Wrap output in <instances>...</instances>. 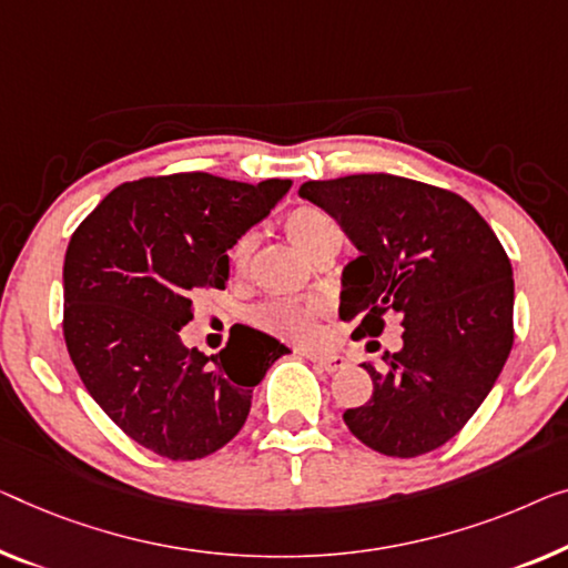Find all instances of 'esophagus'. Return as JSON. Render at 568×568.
Listing matches in <instances>:
<instances>
[{
  "mask_svg": "<svg viewBox=\"0 0 568 568\" xmlns=\"http://www.w3.org/2000/svg\"><path fill=\"white\" fill-rule=\"evenodd\" d=\"M311 362H316V365L326 372H338L346 367V359L342 354H311Z\"/></svg>",
  "mask_w": 568,
  "mask_h": 568,
  "instance_id": "obj_1",
  "label": "esophagus"
}]
</instances>
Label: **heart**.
<instances>
[{"label": "heart", "instance_id": "1", "mask_svg": "<svg viewBox=\"0 0 568 568\" xmlns=\"http://www.w3.org/2000/svg\"><path fill=\"white\" fill-rule=\"evenodd\" d=\"M285 234L293 242V247L303 252L308 260L318 257L328 247H338V224L326 211L316 206H301L287 214ZM255 240L242 236L232 250V267L236 273H244L252 260ZM257 321L277 336L293 338V342H311L316 336V313L293 303H270L257 313Z\"/></svg>", "mask_w": 568, "mask_h": 568}]
</instances>
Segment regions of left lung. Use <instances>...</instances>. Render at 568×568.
I'll return each mask as SVG.
<instances>
[{"instance_id":"1","label":"left lung","mask_w":568,"mask_h":568,"mask_svg":"<svg viewBox=\"0 0 568 568\" xmlns=\"http://www.w3.org/2000/svg\"><path fill=\"white\" fill-rule=\"evenodd\" d=\"M301 199L332 214L359 257L342 273L338 316L357 336L403 324V349L372 362V397L344 413L385 456L428 454L464 428L513 349V267L469 201L387 173L308 181Z\"/></svg>"}]
</instances>
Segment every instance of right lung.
<instances>
[{"label": "right lung", "mask_w": 568, "mask_h": 568, "mask_svg": "<svg viewBox=\"0 0 568 568\" xmlns=\"http://www.w3.org/2000/svg\"><path fill=\"white\" fill-rule=\"evenodd\" d=\"M209 173L122 183L83 219L65 250L63 336L99 408L132 442L193 462L240 434L252 390L291 349L257 328L216 357L185 349L193 298L224 291L230 252L291 191Z\"/></svg>", "instance_id": "right-lung-1"}]
</instances>
